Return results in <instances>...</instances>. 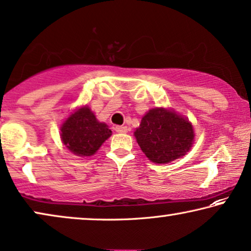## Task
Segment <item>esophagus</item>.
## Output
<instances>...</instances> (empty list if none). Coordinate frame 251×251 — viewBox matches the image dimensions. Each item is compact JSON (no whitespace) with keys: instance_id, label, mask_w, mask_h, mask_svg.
Instances as JSON below:
<instances>
[{"instance_id":"esophagus-1","label":"esophagus","mask_w":251,"mask_h":251,"mask_svg":"<svg viewBox=\"0 0 251 251\" xmlns=\"http://www.w3.org/2000/svg\"><path fill=\"white\" fill-rule=\"evenodd\" d=\"M115 130L117 133H127V127L126 126H116L115 127Z\"/></svg>"}]
</instances>
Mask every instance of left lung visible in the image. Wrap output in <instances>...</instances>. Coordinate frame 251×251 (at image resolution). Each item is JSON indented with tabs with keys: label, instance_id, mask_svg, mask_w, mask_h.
Masks as SVG:
<instances>
[{
	"label": "left lung",
	"instance_id": "obj_1",
	"mask_svg": "<svg viewBox=\"0 0 251 251\" xmlns=\"http://www.w3.org/2000/svg\"><path fill=\"white\" fill-rule=\"evenodd\" d=\"M134 135L141 150L151 161L167 164L184 156L192 146V125L174 111L151 109L141 121Z\"/></svg>",
	"mask_w": 251,
	"mask_h": 251
}]
</instances>
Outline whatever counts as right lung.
Masks as SVG:
<instances>
[{
    "label": "right lung",
    "mask_w": 251,
    "mask_h": 251,
    "mask_svg": "<svg viewBox=\"0 0 251 251\" xmlns=\"http://www.w3.org/2000/svg\"><path fill=\"white\" fill-rule=\"evenodd\" d=\"M111 135V129L99 123L89 108H80L63 123L61 139L65 146L77 156H92Z\"/></svg>",
    "instance_id": "add662e5"
}]
</instances>
